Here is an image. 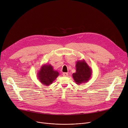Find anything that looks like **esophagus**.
Instances as JSON below:
<instances>
[{
	"label": "esophagus",
	"mask_w": 128,
	"mask_h": 128,
	"mask_svg": "<svg viewBox=\"0 0 128 128\" xmlns=\"http://www.w3.org/2000/svg\"><path fill=\"white\" fill-rule=\"evenodd\" d=\"M68 73H62V76H64V77H66V76H68Z\"/></svg>",
	"instance_id": "obj_1"
}]
</instances>
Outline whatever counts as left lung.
<instances>
[{"label": "left lung", "mask_w": 128, "mask_h": 128, "mask_svg": "<svg viewBox=\"0 0 128 128\" xmlns=\"http://www.w3.org/2000/svg\"><path fill=\"white\" fill-rule=\"evenodd\" d=\"M92 75V70L84 60L76 62V72L72 75L74 80L78 85L88 82Z\"/></svg>", "instance_id": "obj_1"}]
</instances>
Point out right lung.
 Wrapping results in <instances>:
<instances>
[{"mask_svg": "<svg viewBox=\"0 0 128 128\" xmlns=\"http://www.w3.org/2000/svg\"><path fill=\"white\" fill-rule=\"evenodd\" d=\"M59 75V73L53 69L51 64H46L42 66L37 73V77L41 83L49 86Z\"/></svg>", "mask_w": 128, "mask_h": 128, "instance_id": "obj_1", "label": "right lung"}]
</instances>
